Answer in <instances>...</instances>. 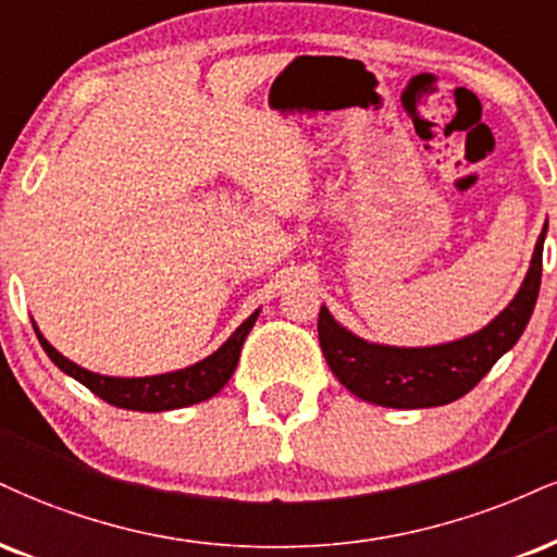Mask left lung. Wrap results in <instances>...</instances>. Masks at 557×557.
<instances>
[{
  "label": "left lung",
  "mask_w": 557,
  "mask_h": 557,
  "mask_svg": "<svg viewBox=\"0 0 557 557\" xmlns=\"http://www.w3.org/2000/svg\"><path fill=\"white\" fill-rule=\"evenodd\" d=\"M545 236L547 223L542 225L529 270L511 304L482 330L451 343L425 347L368 343L321 306L319 343L332 373L355 397L394 410H423L465 397L524 334L537 304Z\"/></svg>",
  "instance_id": "8db88e82"
}]
</instances>
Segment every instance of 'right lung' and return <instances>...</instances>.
I'll return each instance as SVG.
<instances>
[{
	"label": "right lung",
	"mask_w": 557,
	"mask_h": 557,
	"mask_svg": "<svg viewBox=\"0 0 557 557\" xmlns=\"http://www.w3.org/2000/svg\"><path fill=\"white\" fill-rule=\"evenodd\" d=\"M259 311L251 313L244 324L238 326L231 337L225 339L223 345L218 347L212 355L197 360L194 366L178 368V371L169 373H156V376H103V373L87 371V368L77 366L75 360L64 358L62 352L53 347L49 339L44 337L38 324L33 321V330H36V337L46 355L51 358V363L64 371L66 376H72L79 384L90 388L96 397L109 401L113 407H122V410H134V412H165V410H181V407L197 405V401H205L214 397V394L223 388L227 381H231L233 371H236L240 347H244V339L249 337L251 326L257 324Z\"/></svg>",
	"instance_id": "right-lung-1"
}]
</instances>
